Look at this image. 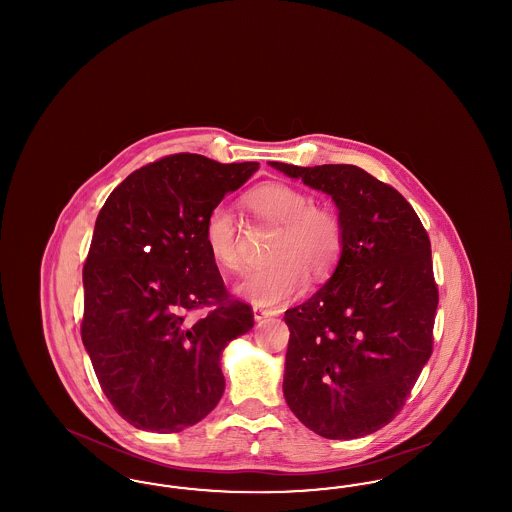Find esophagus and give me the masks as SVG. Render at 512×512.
Here are the masks:
<instances>
[{
    "instance_id": "34e87169",
    "label": "esophagus",
    "mask_w": 512,
    "mask_h": 512,
    "mask_svg": "<svg viewBox=\"0 0 512 512\" xmlns=\"http://www.w3.org/2000/svg\"><path fill=\"white\" fill-rule=\"evenodd\" d=\"M274 317V311H270V309H265V307H253V318L257 320V322H261V320H265V318Z\"/></svg>"
}]
</instances>
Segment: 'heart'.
I'll list each match as a JSON object with an SVG mask.
<instances>
[{"instance_id": "1", "label": "heart", "mask_w": 512, "mask_h": 512, "mask_svg": "<svg viewBox=\"0 0 512 512\" xmlns=\"http://www.w3.org/2000/svg\"><path fill=\"white\" fill-rule=\"evenodd\" d=\"M245 207L259 219L278 224L268 265L253 268L236 286L238 295L259 307L290 301L305 290L307 276L324 280L338 265L343 247L341 222L332 211L313 207L311 195L284 182H268L244 197ZM203 242L211 259L224 270L244 267L240 226L234 211L219 203L203 222Z\"/></svg>"}]
</instances>
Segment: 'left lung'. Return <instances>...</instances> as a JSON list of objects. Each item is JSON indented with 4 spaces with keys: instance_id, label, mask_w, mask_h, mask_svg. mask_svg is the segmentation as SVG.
Returning a JSON list of instances; mask_svg holds the SVG:
<instances>
[{
    "instance_id": "obj_1",
    "label": "left lung",
    "mask_w": 512,
    "mask_h": 512,
    "mask_svg": "<svg viewBox=\"0 0 512 512\" xmlns=\"http://www.w3.org/2000/svg\"><path fill=\"white\" fill-rule=\"evenodd\" d=\"M268 165L330 195L343 230L328 282L284 317L286 403L322 438H363L393 420L432 355L428 234L403 195L355 165Z\"/></svg>"
}]
</instances>
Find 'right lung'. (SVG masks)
Here are the masks:
<instances>
[{"label": "right lung", "mask_w": 512, "mask_h": 512, "mask_svg": "<svg viewBox=\"0 0 512 512\" xmlns=\"http://www.w3.org/2000/svg\"><path fill=\"white\" fill-rule=\"evenodd\" d=\"M257 169L178 153L126 176L99 211L82 343L101 390L138 430L182 432L222 397L220 355L253 328V313L226 295L203 222ZM205 304L216 309L192 319Z\"/></svg>", "instance_id": "add662e5"}]
</instances>
